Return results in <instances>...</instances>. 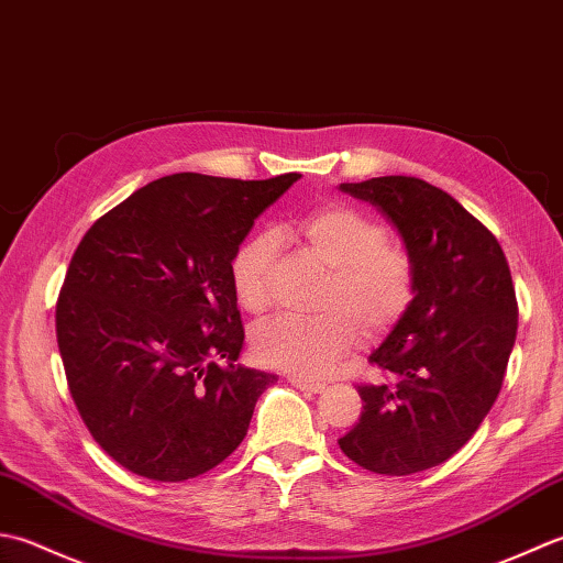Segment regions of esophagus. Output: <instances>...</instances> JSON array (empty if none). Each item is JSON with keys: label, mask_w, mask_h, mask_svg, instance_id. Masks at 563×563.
Returning a JSON list of instances; mask_svg holds the SVG:
<instances>
[{"label": "esophagus", "mask_w": 563, "mask_h": 563, "mask_svg": "<svg viewBox=\"0 0 563 563\" xmlns=\"http://www.w3.org/2000/svg\"><path fill=\"white\" fill-rule=\"evenodd\" d=\"M289 384H291V386H296V388H301V391H311V394L325 391V384H323V382H313V378L296 376V374H291V376H289Z\"/></svg>", "instance_id": "esophagus-1"}]
</instances>
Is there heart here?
<instances>
[{
  "instance_id": "b5f03b06",
  "label": "heart",
  "mask_w": 563,
  "mask_h": 563,
  "mask_svg": "<svg viewBox=\"0 0 563 563\" xmlns=\"http://www.w3.org/2000/svg\"><path fill=\"white\" fill-rule=\"evenodd\" d=\"M284 235H294L330 269L320 294V316L282 313L257 325L255 357L274 369L320 376L360 342L391 332L416 301V262L386 238V228L354 206L325 203L306 213ZM282 240L255 231L231 257V284L238 303L250 313L267 311Z\"/></svg>"
}]
</instances>
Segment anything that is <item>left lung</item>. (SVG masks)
Wrapping results in <instances>:
<instances>
[{"label": "left lung", "instance_id": "left-lung-1", "mask_svg": "<svg viewBox=\"0 0 563 563\" xmlns=\"http://www.w3.org/2000/svg\"><path fill=\"white\" fill-rule=\"evenodd\" d=\"M342 191L376 206L416 262V301L369 362L362 418L340 450L362 468L408 476L446 462L496 404L518 335V298L496 235L418 177H374Z\"/></svg>", "mask_w": 563, "mask_h": 563}]
</instances>
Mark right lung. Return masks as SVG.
I'll return each instance as SVG.
<instances>
[{
	"mask_svg": "<svg viewBox=\"0 0 563 563\" xmlns=\"http://www.w3.org/2000/svg\"><path fill=\"white\" fill-rule=\"evenodd\" d=\"M298 177H159L77 245L55 306L57 347L91 438L129 472L177 484L245 440L277 376L235 364L245 330L231 257Z\"/></svg>",
	"mask_w": 563,
	"mask_h": 563,
	"instance_id": "obj_1",
	"label": "right lung"
}]
</instances>
